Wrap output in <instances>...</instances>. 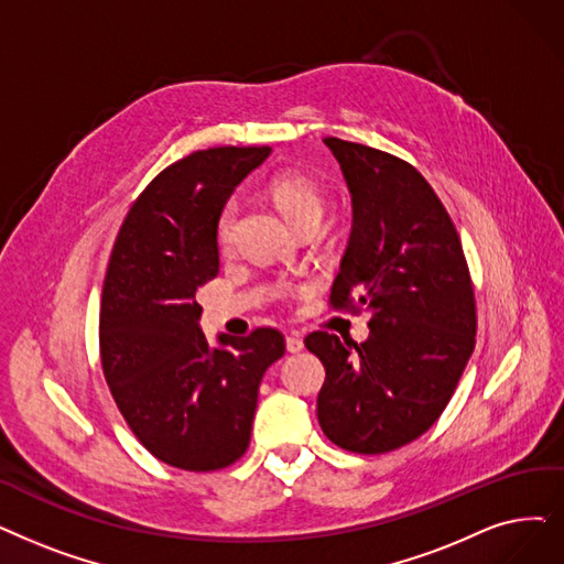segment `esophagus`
<instances>
[{"instance_id": "34e87169", "label": "esophagus", "mask_w": 564, "mask_h": 564, "mask_svg": "<svg viewBox=\"0 0 564 564\" xmlns=\"http://www.w3.org/2000/svg\"><path fill=\"white\" fill-rule=\"evenodd\" d=\"M285 350L292 352V355L304 350V340L300 338V334H290V336L285 338Z\"/></svg>"}]
</instances>
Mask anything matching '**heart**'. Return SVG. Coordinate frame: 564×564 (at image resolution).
<instances>
[{
	"mask_svg": "<svg viewBox=\"0 0 564 564\" xmlns=\"http://www.w3.org/2000/svg\"><path fill=\"white\" fill-rule=\"evenodd\" d=\"M269 200L283 214L285 221L300 230L304 226H317L325 212V195L311 177L300 173H281L267 184ZM235 221V205H226L216 224V237L228 243Z\"/></svg>",
	"mask_w": 564,
	"mask_h": 564,
	"instance_id": "1",
	"label": "heart"
}]
</instances>
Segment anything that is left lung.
<instances>
[{"label":"left lung","mask_w":564,"mask_h":564,"mask_svg":"<svg viewBox=\"0 0 564 564\" xmlns=\"http://www.w3.org/2000/svg\"><path fill=\"white\" fill-rule=\"evenodd\" d=\"M323 142L352 200L332 302L369 313L371 332L359 346L325 332L306 336L327 373L317 422L343 449L384 454L447 408L475 350V292L452 218L417 170L373 147Z\"/></svg>","instance_id":"8db88e82"}]
</instances>
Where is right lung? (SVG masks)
<instances>
[{
  "instance_id": "obj_1",
  "label": "right lung",
  "mask_w": 564,
  "mask_h": 564,
  "mask_svg": "<svg viewBox=\"0 0 564 564\" xmlns=\"http://www.w3.org/2000/svg\"><path fill=\"white\" fill-rule=\"evenodd\" d=\"M272 147H214L142 191L117 235L101 297V364L135 437L173 468L207 473L251 443L258 387L285 352L281 332L200 329L195 290L218 274L216 224Z\"/></svg>"
}]
</instances>
